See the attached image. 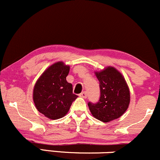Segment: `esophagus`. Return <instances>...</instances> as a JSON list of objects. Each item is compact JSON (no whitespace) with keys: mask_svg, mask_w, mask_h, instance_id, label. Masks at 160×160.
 <instances>
[{"mask_svg":"<svg viewBox=\"0 0 160 160\" xmlns=\"http://www.w3.org/2000/svg\"><path fill=\"white\" fill-rule=\"evenodd\" d=\"M79 96H80V97L86 99V98H87V92H81V93H80V95H79Z\"/></svg>","mask_w":160,"mask_h":160,"instance_id":"1","label":"esophagus"}]
</instances>
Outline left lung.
<instances>
[{
  "label": "left lung",
  "instance_id": "left-lung-1",
  "mask_svg": "<svg viewBox=\"0 0 160 160\" xmlns=\"http://www.w3.org/2000/svg\"><path fill=\"white\" fill-rule=\"evenodd\" d=\"M99 82L100 98L98 102L88 103L92 116L103 122L121 117L130 103V90L124 77L113 67L95 72Z\"/></svg>",
  "mask_w": 160,
  "mask_h": 160
}]
</instances>
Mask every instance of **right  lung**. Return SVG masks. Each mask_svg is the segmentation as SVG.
Masks as SVG:
<instances>
[{
	"instance_id": "right-lung-1",
	"label": "right lung",
	"mask_w": 160,
	"mask_h": 160,
	"mask_svg": "<svg viewBox=\"0 0 160 160\" xmlns=\"http://www.w3.org/2000/svg\"><path fill=\"white\" fill-rule=\"evenodd\" d=\"M70 66L58 61L43 72L33 89V101L40 113L55 120L63 118L77 98L72 84L66 80Z\"/></svg>"
}]
</instances>
